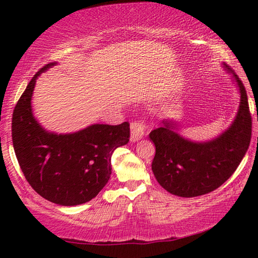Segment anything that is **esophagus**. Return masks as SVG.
Wrapping results in <instances>:
<instances>
[{
	"mask_svg": "<svg viewBox=\"0 0 258 258\" xmlns=\"http://www.w3.org/2000/svg\"><path fill=\"white\" fill-rule=\"evenodd\" d=\"M146 124L142 119L134 120L131 123V141H138L145 134Z\"/></svg>",
	"mask_w": 258,
	"mask_h": 258,
	"instance_id": "obj_1",
	"label": "esophagus"
}]
</instances>
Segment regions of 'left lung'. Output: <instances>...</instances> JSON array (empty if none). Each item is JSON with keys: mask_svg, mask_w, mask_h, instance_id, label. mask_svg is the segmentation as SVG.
<instances>
[{"mask_svg": "<svg viewBox=\"0 0 258 258\" xmlns=\"http://www.w3.org/2000/svg\"><path fill=\"white\" fill-rule=\"evenodd\" d=\"M233 74L240 91V106L232 125L208 142H192L177 134L176 124L163 120L149 138L156 146L152 172L165 190L178 197H197L217 189L235 172L251 139V115L246 89Z\"/></svg>", "mask_w": 258, "mask_h": 258, "instance_id": "8db88e82", "label": "left lung"}]
</instances>
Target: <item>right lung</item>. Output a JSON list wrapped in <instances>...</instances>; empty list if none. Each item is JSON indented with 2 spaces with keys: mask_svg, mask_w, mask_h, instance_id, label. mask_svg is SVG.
Returning <instances> with one entry per match:
<instances>
[{
  "mask_svg": "<svg viewBox=\"0 0 258 258\" xmlns=\"http://www.w3.org/2000/svg\"><path fill=\"white\" fill-rule=\"evenodd\" d=\"M41 68L28 83L12 115V142L30 186L51 203L76 206L93 199L110 178L115 149L130 141V123L94 124L72 134L50 133L32 112V95Z\"/></svg>",
  "mask_w": 258,
  "mask_h": 258,
  "instance_id": "right-lung-1",
  "label": "right lung"
}]
</instances>
